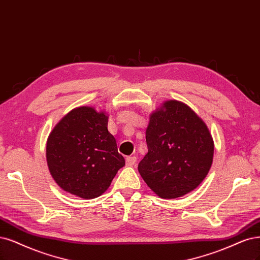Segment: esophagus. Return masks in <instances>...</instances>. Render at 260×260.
I'll return each mask as SVG.
<instances>
[{
	"instance_id": "obj_1",
	"label": "esophagus",
	"mask_w": 260,
	"mask_h": 260,
	"mask_svg": "<svg viewBox=\"0 0 260 260\" xmlns=\"http://www.w3.org/2000/svg\"><path fill=\"white\" fill-rule=\"evenodd\" d=\"M136 162H137V157L129 156V157L126 158V164H127V166H133Z\"/></svg>"
}]
</instances>
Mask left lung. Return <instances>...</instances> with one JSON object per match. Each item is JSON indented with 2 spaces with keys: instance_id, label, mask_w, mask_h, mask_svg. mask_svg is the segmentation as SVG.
<instances>
[{
  "instance_id": "obj_1",
  "label": "left lung",
  "mask_w": 260,
  "mask_h": 260,
  "mask_svg": "<svg viewBox=\"0 0 260 260\" xmlns=\"http://www.w3.org/2000/svg\"><path fill=\"white\" fill-rule=\"evenodd\" d=\"M147 154L139 172L160 198L175 199L193 190L208 175L214 142L204 121L176 100L162 103L149 116Z\"/></svg>"
}]
</instances>
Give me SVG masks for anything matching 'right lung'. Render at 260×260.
I'll list each match as a JSON object with an SVG mask.
<instances>
[{"label":"right lung","instance_id":"1","mask_svg":"<svg viewBox=\"0 0 260 260\" xmlns=\"http://www.w3.org/2000/svg\"><path fill=\"white\" fill-rule=\"evenodd\" d=\"M109 117L94 107L68 113L50 132L46 145L49 172L67 192L93 199L110 187L124 159L107 130Z\"/></svg>","mask_w":260,"mask_h":260}]
</instances>
